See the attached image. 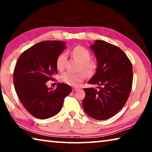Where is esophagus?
I'll list each match as a JSON object with an SVG mask.
<instances>
[{"instance_id":"obj_1","label":"esophagus","mask_w":152,"mask_h":152,"mask_svg":"<svg viewBox=\"0 0 152 152\" xmlns=\"http://www.w3.org/2000/svg\"><path fill=\"white\" fill-rule=\"evenodd\" d=\"M78 90V88H73V91H76Z\"/></svg>"}]
</instances>
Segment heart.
Wrapping results in <instances>:
<instances>
[{
  "mask_svg": "<svg viewBox=\"0 0 152 152\" xmlns=\"http://www.w3.org/2000/svg\"><path fill=\"white\" fill-rule=\"evenodd\" d=\"M72 54L79 62H80V70L84 71L88 75H92L95 72L97 68V63L96 61L90 60L91 56V53L85 47L82 45L76 46L72 50ZM66 60V53H61L59 55L56 60V68L59 71L64 70ZM84 77L85 74L84 72L72 73L66 72L61 74L60 79L64 83L70 86H76L80 82L83 81Z\"/></svg>",
  "mask_w": 152,
  "mask_h": 152,
  "instance_id": "obj_1",
  "label": "heart"
}]
</instances>
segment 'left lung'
I'll list each match as a JSON object with an SVG mask.
<instances>
[{
	"instance_id": "obj_1",
	"label": "left lung",
	"mask_w": 152,
	"mask_h": 152,
	"mask_svg": "<svg viewBox=\"0 0 152 152\" xmlns=\"http://www.w3.org/2000/svg\"><path fill=\"white\" fill-rule=\"evenodd\" d=\"M98 62L96 72L88 84H97L84 88L82 101L84 111L96 120L112 117L122 109L132 88V64L127 55L117 46L96 40L91 46Z\"/></svg>"
}]
</instances>
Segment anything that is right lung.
Returning a JSON list of instances; mask_svg holds the SVG:
<instances>
[{"label":"right lung","instance_id":"obj_1","mask_svg":"<svg viewBox=\"0 0 152 152\" xmlns=\"http://www.w3.org/2000/svg\"><path fill=\"white\" fill-rule=\"evenodd\" d=\"M65 48V42L45 41L27 49L17 60L13 73L15 91L25 109L37 119L57 115L72 92L71 87L64 83H58L54 90L46 85L50 80H54L56 60Z\"/></svg>","mask_w":152,"mask_h":152}]
</instances>
